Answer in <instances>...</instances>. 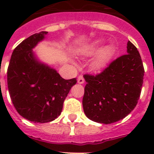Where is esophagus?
<instances>
[{
	"instance_id": "34e87169",
	"label": "esophagus",
	"mask_w": 154,
	"mask_h": 154,
	"mask_svg": "<svg viewBox=\"0 0 154 154\" xmlns=\"http://www.w3.org/2000/svg\"><path fill=\"white\" fill-rule=\"evenodd\" d=\"M84 82H85V79H84V78H83V76L82 75H79L78 77V83H79V84H82V83H84Z\"/></svg>"
}]
</instances>
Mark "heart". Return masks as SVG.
I'll return each instance as SVG.
<instances>
[{"mask_svg":"<svg viewBox=\"0 0 154 154\" xmlns=\"http://www.w3.org/2000/svg\"><path fill=\"white\" fill-rule=\"evenodd\" d=\"M103 45V40L97 39L93 42H90L89 44L82 46L76 51V54L80 56H89L94 55L99 50L101 45ZM113 55V48L112 46L106 45L103 47L97 55L96 56L93 62V66L96 69H100L104 66L109 60L111 57Z\"/></svg>","mask_w":154,"mask_h":154,"instance_id":"b5f03b06","label":"heart"}]
</instances>
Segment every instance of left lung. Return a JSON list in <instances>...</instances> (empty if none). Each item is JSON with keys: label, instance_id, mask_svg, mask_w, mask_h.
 <instances>
[{"label": "left lung", "instance_id": "obj_1", "mask_svg": "<svg viewBox=\"0 0 154 154\" xmlns=\"http://www.w3.org/2000/svg\"><path fill=\"white\" fill-rule=\"evenodd\" d=\"M144 69L135 45L127 42V54L111 62L96 75H85L84 112L91 120L110 124L133 110L140 96Z\"/></svg>", "mask_w": 154, "mask_h": 154}]
</instances>
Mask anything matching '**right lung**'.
<instances>
[{
  "instance_id": "right-lung-1",
  "label": "right lung",
  "mask_w": 154,
  "mask_h": 154,
  "mask_svg": "<svg viewBox=\"0 0 154 154\" xmlns=\"http://www.w3.org/2000/svg\"><path fill=\"white\" fill-rule=\"evenodd\" d=\"M47 31L34 34L12 52L8 69V86L17 112L34 123H48L60 116L64 100L76 79L65 80L57 71L40 62L33 48Z\"/></svg>"
}]
</instances>
